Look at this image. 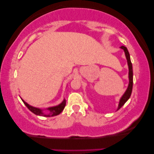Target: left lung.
I'll use <instances>...</instances> for the list:
<instances>
[{"label":"left lung","mask_w":154,"mask_h":154,"mask_svg":"<svg viewBox=\"0 0 154 154\" xmlns=\"http://www.w3.org/2000/svg\"><path fill=\"white\" fill-rule=\"evenodd\" d=\"M121 48H122V49H123L124 51H125V57H126V59H127V61H128V67H129V80H130V82H129V85H128V88L127 90H126L125 94H123V97H122L121 99V100H120L118 110L121 109V107L123 106L124 104H125V103L128 100V99L130 98V95H131V93H132V85H133V73H132V66L131 61H130L129 52H128L127 48L125 47V46H121Z\"/></svg>","instance_id":"left-lung-1"}]
</instances>
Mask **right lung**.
I'll use <instances>...</instances> for the list:
<instances>
[{
	"label": "right lung",
	"instance_id": "obj_1",
	"mask_svg": "<svg viewBox=\"0 0 154 154\" xmlns=\"http://www.w3.org/2000/svg\"><path fill=\"white\" fill-rule=\"evenodd\" d=\"M24 104L26 105V106L28 108L29 110H30L31 112H33L34 114L38 115V116H46V117H50V116H57L62 112V111L64 110L65 105H66V100H64V101L61 103L60 105L56 106L53 107H50V108L48 109V110H49V113L48 114H45L43 112V111L41 109L38 108H35V107H33L30 106L27 104L26 102H25L24 100H22Z\"/></svg>",
	"mask_w": 154,
	"mask_h": 154
}]
</instances>
